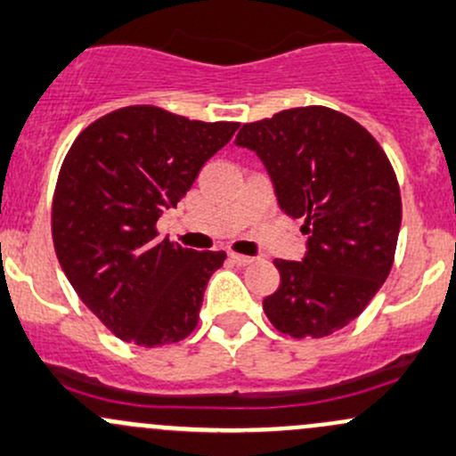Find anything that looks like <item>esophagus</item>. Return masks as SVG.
Returning <instances> with one entry per match:
<instances>
[{"label":"esophagus","instance_id":"1","mask_svg":"<svg viewBox=\"0 0 456 456\" xmlns=\"http://www.w3.org/2000/svg\"><path fill=\"white\" fill-rule=\"evenodd\" d=\"M229 260L233 262V265H238V266H247V265H253V257H248V256H242V253H229Z\"/></svg>","mask_w":456,"mask_h":456}]
</instances>
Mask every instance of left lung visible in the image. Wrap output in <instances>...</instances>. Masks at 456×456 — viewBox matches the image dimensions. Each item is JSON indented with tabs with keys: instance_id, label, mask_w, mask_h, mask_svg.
<instances>
[{
	"instance_id": "left-lung-1",
	"label": "left lung",
	"mask_w": 456,
	"mask_h": 456,
	"mask_svg": "<svg viewBox=\"0 0 456 456\" xmlns=\"http://www.w3.org/2000/svg\"><path fill=\"white\" fill-rule=\"evenodd\" d=\"M236 146L260 157L280 208L304 218L301 262L275 260L281 284L265 313L292 338L345 328L385 284L402 224L395 172L347 115L299 107L242 124Z\"/></svg>"
}]
</instances>
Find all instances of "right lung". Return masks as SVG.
I'll return each mask as SVG.
<instances>
[{"mask_svg": "<svg viewBox=\"0 0 456 456\" xmlns=\"http://www.w3.org/2000/svg\"><path fill=\"white\" fill-rule=\"evenodd\" d=\"M236 128L142 104L95 119L71 143L52 203L56 257L122 341L179 343L199 323L205 286L227 253L183 248L155 224Z\"/></svg>", "mask_w": 456, "mask_h": 456, "instance_id": "obj_1", "label": "right lung"}]
</instances>
